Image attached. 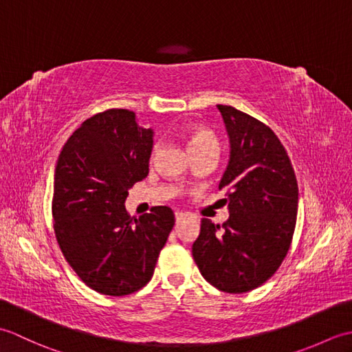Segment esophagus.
<instances>
[{"mask_svg":"<svg viewBox=\"0 0 352 352\" xmlns=\"http://www.w3.org/2000/svg\"><path fill=\"white\" fill-rule=\"evenodd\" d=\"M188 218V214L186 213H183V212H175V219H177V222H182L183 219H186Z\"/></svg>","mask_w":352,"mask_h":352,"instance_id":"34e87169","label":"esophagus"}]
</instances>
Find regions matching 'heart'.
<instances>
[{
    "instance_id": "obj_1",
    "label": "heart",
    "mask_w": 352,
    "mask_h": 352,
    "mask_svg": "<svg viewBox=\"0 0 352 352\" xmlns=\"http://www.w3.org/2000/svg\"><path fill=\"white\" fill-rule=\"evenodd\" d=\"M184 136L188 139L189 149L193 155H201V154H213L216 155L219 151V140L214 134L204 129V126L193 125L188 126L184 131ZM162 144L160 142H155L151 148V160H155L157 154L160 153Z\"/></svg>"
}]
</instances>
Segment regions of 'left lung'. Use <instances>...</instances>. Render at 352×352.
I'll return each instance as SVG.
<instances>
[{
	"instance_id": "left-lung-1",
	"label": "left lung",
	"mask_w": 352,
	"mask_h": 352,
	"mask_svg": "<svg viewBox=\"0 0 352 352\" xmlns=\"http://www.w3.org/2000/svg\"><path fill=\"white\" fill-rule=\"evenodd\" d=\"M231 155L219 183L230 218H204L192 256L201 275L222 292L243 294L261 286L287 256L298 212L294 166L276 134L258 119L218 106Z\"/></svg>"
}]
</instances>
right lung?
Returning <instances> with one entry per match:
<instances>
[{
	"label": "right lung",
	"instance_id": "add662e5",
	"mask_svg": "<svg viewBox=\"0 0 352 352\" xmlns=\"http://www.w3.org/2000/svg\"><path fill=\"white\" fill-rule=\"evenodd\" d=\"M153 131L126 109L86 119L66 142L54 172L52 227L74 272L87 287L125 296L151 280L174 227V212L155 206L126 213L129 189L148 175Z\"/></svg>",
	"mask_w": 352,
	"mask_h": 352
}]
</instances>
